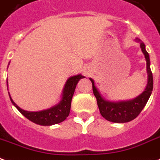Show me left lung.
Here are the masks:
<instances>
[{
	"label": "left lung",
	"instance_id": "obj_1",
	"mask_svg": "<svg viewBox=\"0 0 160 160\" xmlns=\"http://www.w3.org/2000/svg\"><path fill=\"white\" fill-rule=\"evenodd\" d=\"M140 47L146 58L147 71H148V85L146 86V89L137 98L127 102H106L102 99L100 93L96 88L93 80L90 79L92 83V90H93L94 96L97 98L100 113L104 119H106L108 121L114 123H125L136 119L139 115V113L142 112L143 108L145 107V105L151 96V93L152 92V86H153V79H152V71L150 68L149 55L145 49V45L142 42H141Z\"/></svg>",
	"mask_w": 160,
	"mask_h": 160
}]
</instances>
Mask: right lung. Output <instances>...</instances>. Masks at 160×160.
Returning a JSON list of instances; mask_svg holds the SVG:
<instances>
[{
  "label": "right lung",
  "mask_w": 160,
  "mask_h": 160,
  "mask_svg": "<svg viewBox=\"0 0 160 160\" xmlns=\"http://www.w3.org/2000/svg\"><path fill=\"white\" fill-rule=\"evenodd\" d=\"M81 78H84L81 74L70 77L65 84L61 102L58 105L51 108L49 109L43 110L40 112H29V111L21 109L17 104L12 101V99L10 97L11 102L23 116H25L27 119L31 120L32 122L41 125H52L58 124L67 119V117L69 114L71 101L74 95V90H75L77 83ZM7 85H8V81H7Z\"/></svg>",
  "instance_id": "obj_1"
}]
</instances>
